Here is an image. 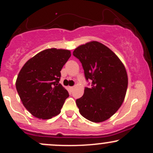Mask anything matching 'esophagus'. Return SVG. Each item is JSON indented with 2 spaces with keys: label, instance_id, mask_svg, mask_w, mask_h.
<instances>
[{
  "label": "esophagus",
  "instance_id": "1",
  "mask_svg": "<svg viewBox=\"0 0 153 153\" xmlns=\"http://www.w3.org/2000/svg\"><path fill=\"white\" fill-rule=\"evenodd\" d=\"M70 89H71V90H73V89H74V86L70 87Z\"/></svg>",
  "mask_w": 153,
  "mask_h": 153
}]
</instances>
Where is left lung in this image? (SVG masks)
<instances>
[{
	"instance_id": "obj_1",
	"label": "left lung",
	"mask_w": 153,
	"mask_h": 153,
	"mask_svg": "<svg viewBox=\"0 0 153 153\" xmlns=\"http://www.w3.org/2000/svg\"><path fill=\"white\" fill-rule=\"evenodd\" d=\"M73 55L82 63L86 80H92L81 98L76 100L80 114L93 122L109 119L122 106L128 77L120 59L108 47L96 41L77 47Z\"/></svg>"
}]
</instances>
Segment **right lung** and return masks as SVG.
<instances>
[{
    "instance_id": "1",
    "label": "right lung",
    "mask_w": 153,
    "mask_h": 153,
    "mask_svg": "<svg viewBox=\"0 0 153 153\" xmlns=\"http://www.w3.org/2000/svg\"><path fill=\"white\" fill-rule=\"evenodd\" d=\"M71 51L47 49L31 57L19 72L16 87L24 107L34 117L49 119L58 115L68 91L59 83L60 71Z\"/></svg>"
}]
</instances>
